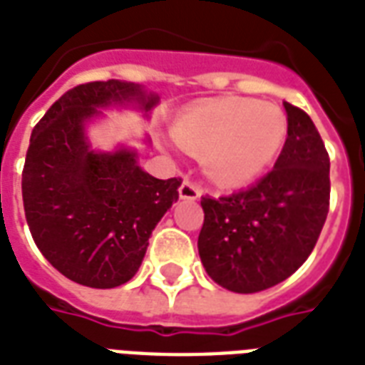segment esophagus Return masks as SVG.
<instances>
[{"mask_svg": "<svg viewBox=\"0 0 365 365\" xmlns=\"http://www.w3.org/2000/svg\"><path fill=\"white\" fill-rule=\"evenodd\" d=\"M180 197L187 199V201H195V199L201 197V187L191 182V180H183L182 185H180Z\"/></svg>", "mask_w": 365, "mask_h": 365, "instance_id": "34e87169", "label": "esophagus"}]
</instances>
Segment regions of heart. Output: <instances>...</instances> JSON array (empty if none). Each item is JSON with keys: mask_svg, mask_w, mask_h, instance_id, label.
<instances>
[{"mask_svg": "<svg viewBox=\"0 0 365 365\" xmlns=\"http://www.w3.org/2000/svg\"><path fill=\"white\" fill-rule=\"evenodd\" d=\"M287 133L277 107L252 99H218L180 116L174 135L201 155L216 182L245 183L266 170Z\"/></svg>", "mask_w": 365, "mask_h": 365, "instance_id": "obj_1", "label": "heart"}]
</instances>
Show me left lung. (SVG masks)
<instances>
[{"instance_id":"left-lung-1","label":"left lung","mask_w":365,"mask_h":365,"mask_svg":"<svg viewBox=\"0 0 365 365\" xmlns=\"http://www.w3.org/2000/svg\"><path fill=\"white\" fill-rule=\"evenodd\" d=\"M283 107L287 139L274 170L247 189L201 199V262L233 293H258L293 275L329 212V155L322 135L302 108Z\"/></svg>"}]
</instances>
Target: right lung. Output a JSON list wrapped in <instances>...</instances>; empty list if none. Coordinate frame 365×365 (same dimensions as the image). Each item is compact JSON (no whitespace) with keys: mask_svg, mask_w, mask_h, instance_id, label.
<instances>
[{"mask_svg":"<svg viewBox=\"0 0 365 365\" xmlns=\"http://www.w3.org/2000/svg\"><path fill=\"white\" fill-rule=\"evenodd\" d=\"M135 99L138 83H80L53 103L32 130L22 168L24 216L36 247L72 282L113 289L132 279L158 220L178 201L182 178L158 180L138 166L135 153H93L83 122L97 107Z\"/></svg>","mask_w":365,"mask_h":365,"instance_id":"add662e5","label":"right lung"}]
</instances>
